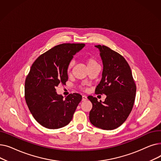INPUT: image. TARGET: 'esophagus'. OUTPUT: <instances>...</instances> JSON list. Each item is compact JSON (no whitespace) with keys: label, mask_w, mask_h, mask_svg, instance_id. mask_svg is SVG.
<instances>
[{"label":"esophagus","mask_w":161,"mask_h":161,"mask_svg":"<svg viewBox=\"0 0 161 161\" xmlns=\"http://www.w3.org/2000/svg\"><path fill=\"white\" fill-rule=\"evenodd\" d=\"M87 99V98L86 96H85V95H83V96H82V100H83V101H85V100H86Z\"/></svg>","instance_id":"1"}]
</instances>
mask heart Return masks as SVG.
I'll return each mask as SVG.
<instances>
[{
    "label": "heart",
    "instance_id": "heart-1",
    "mask_svg": "<svg viewBox=\"0 0 161 161\" xmlns=\"http://www.w3.org/2000/svg\"><path fill=\"white\" fill-rule=\"evenodd\" d=\"M84 61H85V63H86L87 66V68L89 69H91V68L92 67H95V66H98V64L96 60V58L93 57H85V58H84ZM73 65H74V62L72 61L69 63V66H68V68H67V72L70 74V71L72 69L73 67Z\"/></svg>",
    "mask_w": 161,
    "mask_h": 161
}]
</instances>
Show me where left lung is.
<instances>
[{
    "mask_svg": "<svg viewBox=\"0 0 161 161\" xmlns=\"http://www.w3.org/2000/svg\"><path fill=\"white\" fill-rule=\"evenodd\" d=\"M103 63L102 80L96 94H104V102L89 96L92 107L89 112L92 125L103 130H113L121 126L132 111L136 87L130 68L125 58L107 46H95Z\"/></svg>",
    "mask_w": 161,
    "mask_h": 161,
    "instance_id": "1",
    "label": "left lung"
}]
</instances>
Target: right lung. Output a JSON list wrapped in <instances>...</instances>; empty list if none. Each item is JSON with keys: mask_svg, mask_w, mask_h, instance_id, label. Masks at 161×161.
I'll return each instance as SVG.
<instances>
[{"mask_svg": "<svg viewBox=\"0 0 161 161\" xmlns=\"http://www.w3.org/2000/svg\"><path fill=\"white\" fill-rule=\"evenodd\" d=\"M84 46L69 43L56 46L39 56L31 67L25 83V100L34 118L47 129H57L69 124L82 99L78 93L64 99L56 88L65 85L68 66Z\"/></svg>", "mask_w": 161, "mask_h": 161, "instance_id": "add662e5", "label": "right lung"}]
</instances>
